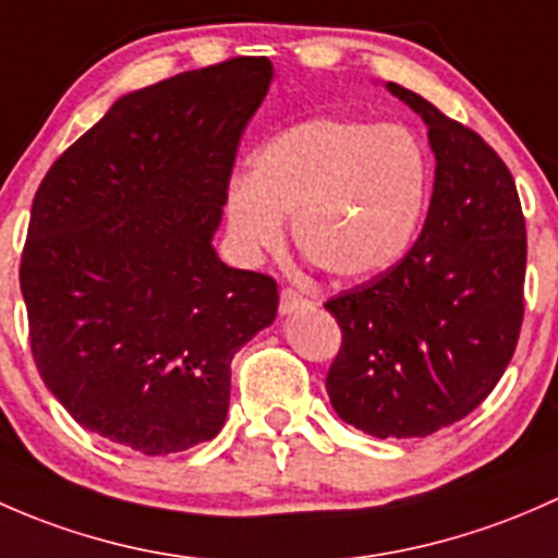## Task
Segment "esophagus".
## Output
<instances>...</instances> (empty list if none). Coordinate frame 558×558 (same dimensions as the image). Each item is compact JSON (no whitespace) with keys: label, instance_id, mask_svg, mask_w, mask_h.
<instances>
[{"label":"esophagus","instance_id":"obj_1","mask_svg":"<svg viewBox=\"0 0 558 558\" xmlns=\"http://www.w3.org/2000/svg\"><path fill=\"white\" fill-rule=\"evenodd\" d=\"M301 308H308V301L301 295L298 290H292V287H284L279 295V312L281 314H295L301 312Z\"/></svg>","mask_w":558,"mask_h":558}]
</instances>
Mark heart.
<instances>
[{
	"instance_id": "b5f03b06",
	"label": "heart",
	"mask_w": 558,
	"mask_h": 558,
	"mask_svg": "<svg viewBox=\"0 0 558 558\" xmlns=\"http://www.w3.org/2000/svg\"><path fill=\"white\" fill-rule=\"evenodd\" d=\"M427 195V160L411 131L314 118L268 140L246 180L228 187L231 236L246 255L277 250L292 217L301 255L338 279L371 277L411 244Z\"/></svg>"
}]
</instances>
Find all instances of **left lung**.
Wrapping results in <instances>:
<instances>
[{"label": "left lung", "instance_id": "8db88e82", "mask_svg": "<svg viewBox=\"0 0 558 558\" xmlns=\"http://www.w3.org/2000/svg\"><path fill=\"white\" fill-rule=\"evenodd\" d=\"M387 88L427 123L433 198L403 260L325 303L343 336L325 387L373 438H427L478 408L513 357L526 226L508 166L473 129Z\"/></svg>", "mask_w": 558, "mask_h": 558}]
</instances>
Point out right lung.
Returning <instances> with one entry per match:
<instances>
[{
  "instance_id": "right-lung-1",
  "label": "right lung",
  "mask_w": 558,
  "mask_h": 558,
  "mask_svg": "<svg viewBox=\"0 0 558 558\" xmlns=\"http://www.w3.org/2000/svg\"><path fill=\"white\" fill-rule=\"evenodd\" d=\"M268 59L125 94L50 166L21 257L28 341L77 424L160 457L211 440L231 360L277 317V281L217 257L241 134Z\"/></svg>"
}]
</instances>
